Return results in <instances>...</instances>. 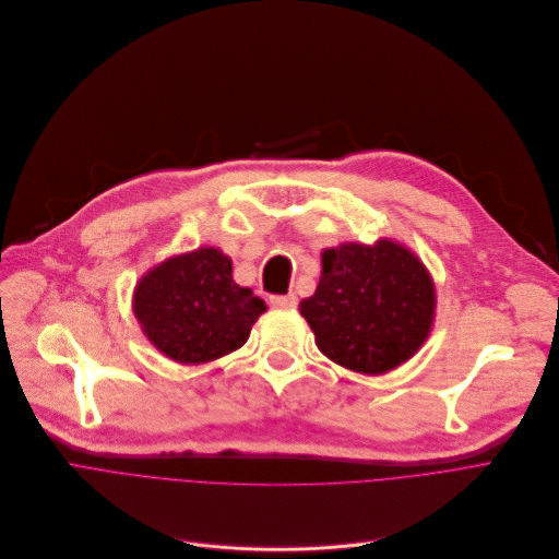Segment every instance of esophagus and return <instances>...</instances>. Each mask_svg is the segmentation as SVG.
<instances>
[{"instance_id": "esophagus-1", "label": "esophagus", "mask_w": 559, "mask_h": 559, "mask_svg": "<svg viewBox=\"0 0 559 559\" xmlns=\"http://www.w3.org/2000/svg\"><path fill=\"white\" fill-rule=\"evenodd\" d=\"M270 304H272V308H278V310H292V308H296V296L294 294L272 296Z\"/></svg>"}]
</instances>
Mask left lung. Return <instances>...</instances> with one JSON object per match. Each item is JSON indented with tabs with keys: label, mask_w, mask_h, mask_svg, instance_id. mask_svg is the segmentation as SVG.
<instances>
[{
	"label": "left lung",
	"mask_w": 559,
	"mask_h": 559,
	"mask_svg": "<svg viewBox=\"0 0 559 559\" xmlns=\"http://www.w3.org/2000/svg\"><path fill=\"white\" fill-rule=\"evenodd\" d=\"M299 310L328 359L382 376L427 342L436 287L423 260L395 240L344 242L321 253L319 285Z\"/></svg>",
	"instance_id": "obj_1"
}]
</instances>
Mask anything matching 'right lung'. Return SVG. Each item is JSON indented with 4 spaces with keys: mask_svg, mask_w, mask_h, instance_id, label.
Instances as JSON below:
<instances>
[{
    "mask_svg": "<svg viewBox=\"0 0 559 559\" xmlns=\"http://www.w3.org/2000/svg\"><path fill=\"white\" fill-rule=\"evenodd\" d=\"M134 317L151 344L179 364H206L240 348L265 301L231 276L215 247L166 258L134 287Z\"/></svg>",
    "mask_w": 559,
    "mask_h": 559,
    "instance_id": "obj_1",
    "label": "right lung"
}]
</instances>
